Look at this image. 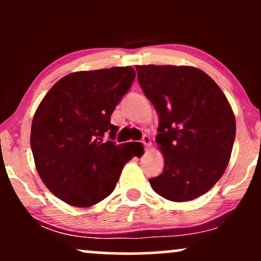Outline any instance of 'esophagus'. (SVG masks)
<instances>
[{"label": "esophagus", "mask_w": 261, "mask_h": 261, "mask_svg": "<svg viewBox=\"0 0 261 261\" xmlns=\"http://www.w3.org/2000/svg\"><path fill=\"white\" fill-rule=\"evenodd\" d=\"M142 143H143V145H145L146 148H148L149 146L152 145V141H151V139H149L148 135H145V136L142 137Z\"/></svg>", "instance_id": "1"}]
</instances>
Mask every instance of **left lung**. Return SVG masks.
<instances>
[{"label": "left lung", "instance_id": "obj_1", "mask_svg": "<svg viewBox=\"0 0 261 261\" xmlns=\"http://www.w3.org/2000/svg\"><path fill=\"white\" fill-rule=\"evenodd\" d=\"M137 79L160 118L155 141L164 157L149 179L158 195L190 201L223 175L236 137V119L214 80L191 66H136Z\"/></svg>", "mask_w": 261, "mask_h": 261}]
</instances>
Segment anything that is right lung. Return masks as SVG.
Instances as JSON below:
<instances>
[{
  "label": "right lung",
  "mask_w": 261,
  "mask_h": 261,
  "mask_svg": "<svg viewBox=\"0 0 261 261\" xmlns=\"http://www.w3.org/2000/svg\"><path fill=\"white\" fill-rule=\"evenodd\" d=\"M135 76L128 66L70 73L39 104L31 133L35 167L46 188L68 205L89 207L106 199L125 164L142 154L141 143L116 145L119 127L110 124Z\"/></svg>",
  "instance_id": "1"
}]
</instances>
